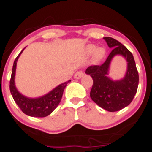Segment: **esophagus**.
<instances>
[{"mask_svg":"<svg viewBox=\"0 0 152 152\" xmlns=\"http://www.w3.org/2000/svg\"><path fill=\"white\" fill-rule=\"evenodd\" d=\"M83 71H77V72L75 73V75H74V78L75 79H80L81 77L83 76Z\"/></svg>","mask_w":152,"mask_h":152,"instance_id":"34e87169","label":"esophagus"}]
</instances>
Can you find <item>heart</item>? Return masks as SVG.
I'll return each mask as SVG.
<instances>
[{
    "label": "heart",
    "mask_w": 152,
    "mask_h": 152,
    "mask_svg": "<svg viewBox=\"0 0 152 152\" xmlns=\"http://www.w3.org/2000/svg\"><path fill=\"white\" fill-rule=\"evenodd\" d=\"M96 46L94 45H87V47L86 48V52L87 54H90L93 52H94V60L98 61L100 60L104 56V55H105V49L104 48H98L95 50Z\"/></svg>",
    "instance_id": "heart-1"
}]
</instances>
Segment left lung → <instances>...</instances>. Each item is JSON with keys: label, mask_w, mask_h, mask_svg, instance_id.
Masks as SVG:
<instances>
[{"label": "left lung", "mask_w": 152, "mask_h": 152, "mask_svg": "<svg viewBox=\"0 0 152 152\" xmlns=\"http://www.w3.org/2000/svg\"><path fill=\"white\" fill-rule=\"evenodd\" d=\"M104 39L112 48L111 52L103 64L89 66L86 73L94 80L90 90L92 100L107 111L115 112L126 107L133 100L138 86V72L133 55L124 45L110 37H104ZM117 54L127 60L128 68L123 79L113 80L107 76L110 62Z\"/></svg>", "instance_id": "1"}]
</instances>
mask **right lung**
<instances>
[{"label": "right lung", "instance_id": "add662e5", "mask_svg": "<svg viewBox=\"0 0 152 152\" xmlns=\"http://www.w3.org/2000/svg\"><path fill=\"white\" fill-rule=\"evenodd\" d=\"M23 50L20 52V54L18 56L14 62L11 80H10V91L13 96L14 100L23 113H25V114L31 116V117H46L52 113V112L58 107L61 101V99H62V94H63L65 88H66L67 83H69L71 80H69L67 82L58 85L52 91L41 97L28 98L25 96L18 91L15 84V76L17 61Z\"/></svg>", "mask_w": 152, "mask_h": 152}]
</instances>
